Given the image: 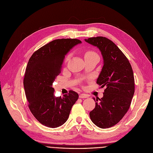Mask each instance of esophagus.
<instances>
[{"instance_id":"esophagus-1","label":"esophagus","mask_w":153,"mask_h":153,"mask_svg":"<svg viewBox=\"0 0 153 153\" xmlns=\"http://www.w3.org/2000/svg\"><path fill=\"white\" fill-rule=\"evenodd\" d=\"M88 96L87 94H81L80 95H79V98H88Z\"/></svg>"}]
</instances>
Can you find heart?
Here are the masks:
<instances>
[{
	"label": "heart",
	"instance_id": "heart-1",
	"mask_svg": "<svg viewBox=\"0 0 153 153\" xmlns=\"http://www.w3.org/2000/svg\"><path fill=\"white\" fill-rule=\"evenodd\" d=\"M91 53H92V52L89 51V52H86V53H85V54H91ZM69 56H68V57H67V59L69 58Z\"/></svg>",
	"mask_w": 153,
	"mask_h": 153
}]
</instances>
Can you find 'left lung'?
<instances>
[{"mask_svg": "<svg viewBox=\"0 0 153 153\" xmlns=\"http://www.w3.org/2000/svg\"><path fill=\"white\" fill-rule=\"evenodd\" d=\"M84 41L101 52L103 67L96 82L106 87L99 102L94 98L96 107L89 116L97 127L109 128L120 121L130 107L134 94L133 71L127 57L109 39L100 36Z\"/></svg>", "mask_w": 153, "mask_h": 153, "instance_id": "1", "label": "left lung"}]
</instances>
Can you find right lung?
Wrapping results in <instances>:
<instances>
[{
    "instance_id": "right-lung-1",
    "label": "right lung",
    "mask_w": 153,
    "mask_h": 153,
    "mask_svg": "<svg viewBox=\"0 0 153 153\" xmlns=\"http://www.w3.org/2000/svg\"><path fill=\"white\" fill-rule=\"evenodd\" d=\"M81 43L76 39L54 40L36 51L28 62L24 87L29 108L37 120L47 127L64 124L78 99V94L73 91L63 97H56L52 85L61 74L65 56Z\"/></svg>"
}]
</instances>
